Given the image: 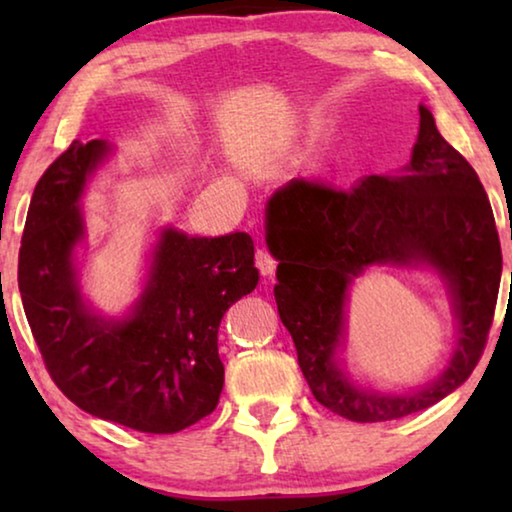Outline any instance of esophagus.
<instances>
[{
	"instance_id": "34e87169",
	"label": "esophagus",
	"mask_w": 512,
	"mask_h": 512,
	"mask_svg": "<svg viewBox=\"0 0 512 512\" xmlns=\"http://www.w3.org/2000/svg\"><path fill=\"white\" fill-rule=\"evenodd\" d=\"M255 266L259 268V273H262V275H273L277 262H275V257H273L271 253H268L266 248H257V253H255Z\"/></svg>"
}]
</instances>
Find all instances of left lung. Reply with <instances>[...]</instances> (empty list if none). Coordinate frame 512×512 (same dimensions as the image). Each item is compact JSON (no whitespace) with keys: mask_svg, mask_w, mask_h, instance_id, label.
<instances>
[{"mask_svg":"<svg viewBox=\"0 0 512 512\" xmlns=\"http://www.w3.org/2000/svg\"><path fill=\"white\" fill-rule=\"evenodd\" d=\"M266 246L277 259L275 302L296 343L302 375L325 409L386 422L429 409L479 363L495 316L501 246L479 176L420 106L411 162L368 176L350 192L293 178L266 203ZM368 265H427L446 282L457 348L431 385L379 394L354 385L335 357L351 282Z\"/></svg>","mask_w":512,"mask_h":512,"instance_id":"8db88e82","label":"left lung"}]
</instances>
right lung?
<instances>
[{
  "label": "right lung",
  "instance_id": "obj_1",
  "mask_svg": "<svg viewBox=\"0 0 512 512\" xmlns=\"http://www.w3.org/2000/svg\"><path fill=\"white\" fill-rule=\"evenodd\" d=\"M112 153L74 140L42 173L24 223L17 284L51 379L94 418L144 433H176L210 415L223 391L219 325L257 287L248 232L192 237L162 228L142 293L124 316L83 298L76 248L81 196Z\"/></svg>",
  "mask_w": 512,
  "mask_h": 512
}]
</instances>
